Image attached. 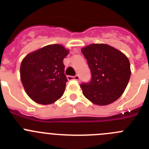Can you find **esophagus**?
<instances>
[{"mask_svg": "<svg viewBox=\"0 0 149 149\" xmlns=\"http://www.w3.org/2000/svg\"><path fill=\"white\" fill-rule=\"evenodd\" d=\"M68 81H71V80H75V81H80V77L78 75H75V76H68L67 77Z\"/></svg>", "mask_w": 149, "mask_h": 149, "instance_id": "obj_1", "label": "esophagus"}]
</instances>
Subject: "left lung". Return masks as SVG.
Listing matches in <instances>:
<instances>
[{"mask_svg": "<svg viewBox=\"0 0 149 149\" xmlns=\"http://www.w3.org/2000/svg\"><path fill=\"white\" fill-rule=\"evenodd\" d=\"M81 52L92 73L90 82L81 84L84 95L99 106L110 104L120 98L131 74L127 56L106 44L89 45Z\"/></svg>", "mask_w": 149, "mask_h": 149, "instance_id": "left-lung-1", "label": "left lung"}]
</instances>
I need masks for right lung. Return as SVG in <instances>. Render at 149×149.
Wrapping results in <instances>:
<instances>
[{
    "label": "right lung",
    "mask_w": 149,
    "mask_h": 149,
    "mask_svg": "<svg viewBox=\"0 0 149 149\" xmlns=\"http://www.w3.org/2000/svg\"><path fill=\"white\" fill-rule=\"evenodd\" d=\"M68 53L61 45H49L23 59L21 81L27 95L35 102L50 104L61 98L68 81L63 59Z\"/></svg>",
    "instance_id": "1"
}]
</instances>
